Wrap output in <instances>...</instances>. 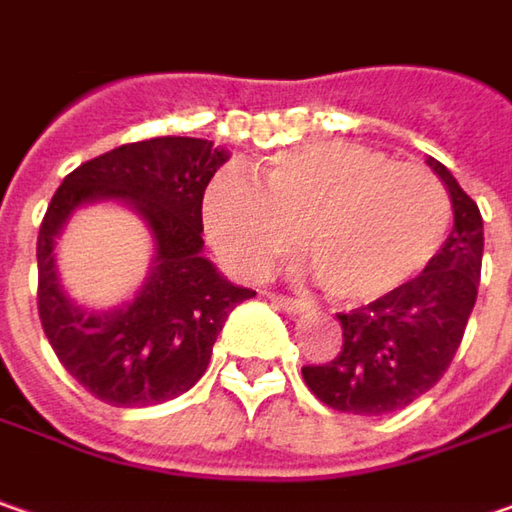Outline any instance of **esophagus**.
<instances>
[{
  "label": "esophagus",
  "instance_id": "obj_1",
  "mask_svg": "<svg viewBox=\"0 0 512 512\" xmlns=\"http://www.w3.org/2000/svg\"><path fill=\"white\" fill-rule=\"evenodd\" d=\"M266 298L272 300V303H278L280 309H286V312H306L309 309V303L300 298H289V295H280V292H266Z\"/></svg>",
  "mask_w": 512,
  "mask_h": 512
}]
</instances>
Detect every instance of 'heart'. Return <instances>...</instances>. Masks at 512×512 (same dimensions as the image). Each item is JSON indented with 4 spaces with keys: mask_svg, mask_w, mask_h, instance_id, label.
I'll return each mask as SVG.
<instances>
[{
    "mask_svg": "<svg viewBox=\"0 0 512 512\" xmlns=\"http://www.w3.org/2000/svg\"><path fill=\"white\" fill-rule=\"evenodd\" d=\"M214 249L260 275L300 240L329 298L364 303L415 278L450 229V200L427 168L355 143H306L266 160L257 183L220 174L203 197Z\"/></svg>",
    "mask_w": 512,
    "mask_h": 512,
    "instance_id": "b5f03b06",
    "label": "heart"
}]
</instances>
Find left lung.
I'll return each instance as SVG.
<instances>
[{
    "label": "left lung",
    "mask_w": 512,
    "mask_h": 512,
    "mask_svg": "<svg viewBox=\"0 0 512 512\" xmlns=\"http://www.w3.org/2000/svg\"><path fill=\"white\" fill-rule=\"evenodd\" d=\"M430 168L450 191L453 232L421 275L338 315L344 344L332 361L300 369L332 410L387 415L410 407L441 381L464 338L481 280L484 223L456 177L433 157Z\"/></svg>",
    "instance_id": "left-lung-1"
}]
</instances>
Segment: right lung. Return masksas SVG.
I'll list each match as a JSON object with an SVG mask.
<instances>
[{
    "label": "right lung",
    "mask_w": 512,
    "mask_h": 512,
    "mask_svg": "<svg viewBox=\"0 0 512 512\" xmlns=\"http://www.w3.org/2000/svg\"><path fill=\"white\" fill-rule=\"evenodd\" d=\"M226 151L197 137H151L111 148L74 168L51 197L36 237V309L59 364L111 407H148L191 389L212 346L252 289L217 275L203 252V194ZM131 202L152 226L158 263L125 310L88 316L61 293L53 237L88 199Z\"/></svg>",
    "instance_id": "obj_1"
}]
</instances>
